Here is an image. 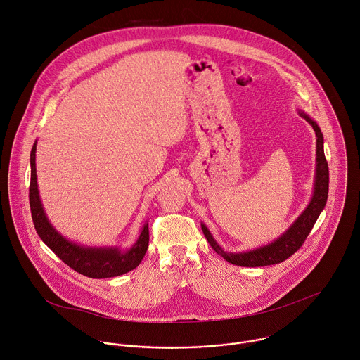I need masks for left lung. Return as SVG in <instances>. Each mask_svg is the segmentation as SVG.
I'll return each mask as SVG.
<instances>
[{
    "instance_id": "8db88e82",
    "label": "left lung",
    "mask_w": 360,
    "mask_h": 360,
    "mask_svg": "<svg viewBox=\"0 0 360 360\" xmlns=\"http://www.w3.org/2000/svg\"><path fill=\"white\" fill-rule=\"evenodd\" d=\"M297 114L309 122L316 134V169H315V182H314V195L311 202L307 203L304 211L295 219V222L275 240L268 245L255 248L245 252H228L225 250L212 236L210 229L203 222H200L202 232L208 239L212 249L221 255L225 261L232 265L246 266V268H258L281 264L289 256H292L304 242L307 235L311 233L315 222L318 221L321 212L323 211L328 192H329V168L323 152V134L319 125L307 115L304 111L297 110Z\"/></svg>"
}]
</instances>
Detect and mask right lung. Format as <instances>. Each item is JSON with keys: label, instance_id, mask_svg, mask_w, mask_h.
Here are the masks:
<instances>
[{"label": "right lung", "instance_id": "right-lung-1", "mask_svg": "<svg viewBox=\"0 0 360 360\" xmlns=\"http://www.w3.org/2000/svg\"><path fill=\"white\" fill-rule=\"evenodd\" d=\"M35 152H37V141L31 149V182H30V207L32 222L37 233L42 239V242L53 250L58 258L67 264L70 268L77 271L78 274L94 278L104 279L124 275L132 269H135L148 249L149 242V229L148 222L141 228L139 236L136 242L128 248L121 249L118 246H85L75 243L65 236H63L49 222L42 202L39 198L38 182H37V167H35Z\"/></svg>", "mask_w": 360, "mask_h": 360}]
</instances>
